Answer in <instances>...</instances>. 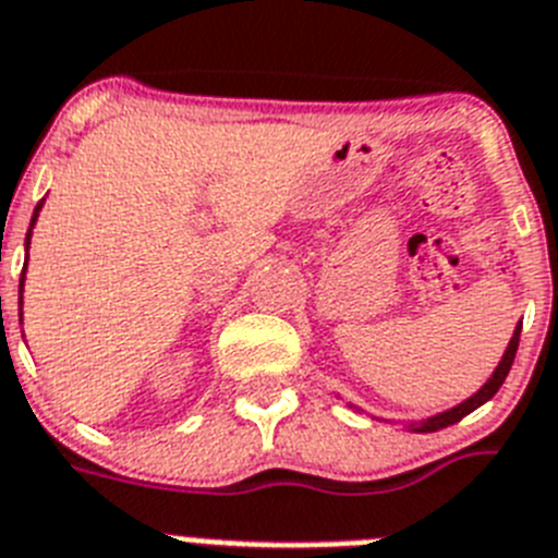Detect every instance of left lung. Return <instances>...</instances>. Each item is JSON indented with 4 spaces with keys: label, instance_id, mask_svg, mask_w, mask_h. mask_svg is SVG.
Listing matches in <instances>:
<instances>
[{
    "label": "left lung",
    "instance_id": "8db88e82",
    "mask_svg": "<svg viewBox=\"0 0 558 558\" xmlns=\"http://www.w3.org/2000/svg\"><path fill=\"white\" fill-rule=\"evenodd\" d=\"M519 331H522V323H519V326H517V331H513V337H510V345H508V351H505L502 363H499V366H496L494 377H490V380L485 383V386H482L480 391H476V395L471 397V400L460 402V405H457V409L446 411V414H437V416H430L428 423H423V425H420V428H414V430H439V428H448V425L460 423L462 416H468V414H471V411H474V409H480L482 402H488L490 397H494L496 391H499V388H502L505 377H508L510 366H513V357H517V349H519Z\"/></svg>",
    "mask_w": 558,
    "mask_h": 558
}]
</instances>
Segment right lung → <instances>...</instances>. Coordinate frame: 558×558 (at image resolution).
I'll return each instance as SVG.
<instances>
[{
	"instance_id": "add662e5",
	"label": "right lung",
	"mask_w": 558,
	"mask_h": 558,
	"mask_svg": "<svg viewBox=\"0 0 558 558\" xmlns=\"http://www.w3.org/2000/svg\"><path fill=\"white\" fill-rule=\"evenodd\" d=\"M36 215H39V207H36V213H33V221H36ZM27 243H31V232H27ZM25 280V278H22Z\"/></svg>"
}]
</instances>
